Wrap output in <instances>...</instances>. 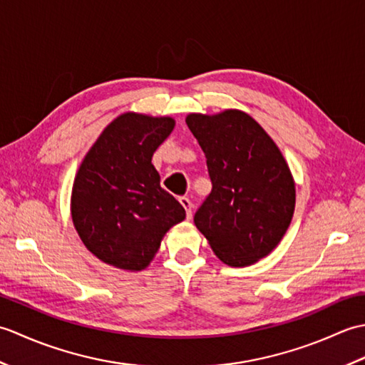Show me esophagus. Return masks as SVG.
<instances>
[{
	"mask_svg": "<svg viewBox=\"0 0 365 365\" xmlns=\"http://www.w3.org/2000/svg\"><path fill=\"white\" fill-rule=\"evenodd\" d=\"M180 204L183 205L185 210H187V220H191V216H192V204H191V200L187 196H183V197H180Z\"/></svg>",
	"mask_w": 365,
	"mask_h": 365,
	"instance_id": "34e87169",
	"label": "esophagus"
}]
</instances>
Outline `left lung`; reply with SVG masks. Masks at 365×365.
I'll use <instances>...</instances> for the list:
<instances>
[{"instance_id": "8db88e82", "label": "left lung", "mask_w": 365, "mask_h": 365, "mask_svg": "<svg viewBox=\"0 0 365 365\" xmlns=\"http://www.w3.org/2000/svg\"><path fill=\"white\" fill-rule=\"evenodd\" d=\"M207 158L212 192L195 215L216 257L247 267L281 242L294 212V182L284 155L250 114L187 115Z\"/></svg>"}]
</instances>
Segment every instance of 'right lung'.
<instances>
[{
	"label": "right lung",
	"mask_w": 365,
	"mask_h": 365,
	"mask_svg": "<svg viewBox=\"0 0 365 365\" xmlns=\"http://www.w3.org/2000/svg\"><path fill=\"white\" fill-rule=\"evenodd\" d=\"M173 118L123 113L108 125L75 175L71 212L84 246L120 269L141 271L185 208L160 187L153 152L174 130Z\"/></svg>",
	"instance_id": "obj_1"
}]
</instances>
